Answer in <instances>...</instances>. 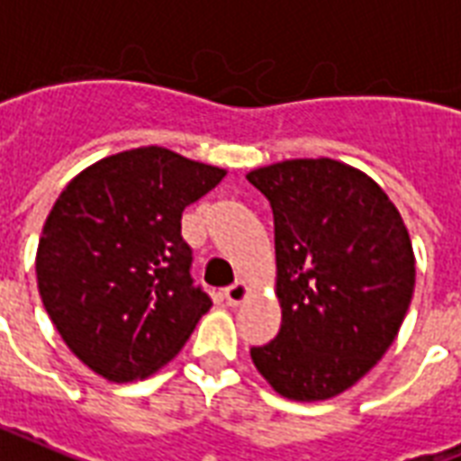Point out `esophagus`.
Here are the masks:
<instances>
[{
	"label": "esophagus",
	"mask_w": 461,
	"mask_h": 461,
	"mask_svg": "<svg viewBox=\"0 0 461 461\" xmlns=\"http://www.w3.org/2000/svg\"><path fill=\"white\" fill-rule=\"evenodd\" d=\"M246 297H249V285H246V283H241V280L224 290V300H227V304H230V307H237V304H241Z\"/></svg>",
	"instance_id": "1"
}]
</instances>
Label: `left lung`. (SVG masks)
<instances>
[{
	"mask_svg": "<svg viewBox=\"0 0 461 461\" xmlns=\"http://www.w3.org/2000/svg\"><path fill=\"white\" fill-rule=\"evenodd\" d=\"M276 224L280 331L251 348L256 370L293 402L346 392L392 346L409 312L416 258L394 203L333 159H287L246 176Z\"/></svg>",
	"mask_w": 461,
	"mask_h": 461,
	"instance_id": "8db88e82",
	"label": "left lung"
}]
</instances>
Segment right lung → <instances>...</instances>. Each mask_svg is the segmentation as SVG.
I'll return each instance as SVG.
<instances>
[{"label": "right lung", "instance_id": "right-lung-1", "mask_svg": "<svg viewBox=\"0 0 461 461\" xmlns=\"http://www.w3.org/2000/svg\"><path fill=\"white\" fill-rule=\"evenodd\" d=\"M224 174L140 147L91 164L59 193L35 256L38 293L67 348L96 375L149 377L212 307L193 283L181 215Z\"/></svg>", "mask_w": 461, "mask_h": 461}]
</instances>
